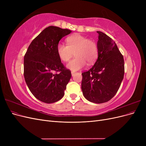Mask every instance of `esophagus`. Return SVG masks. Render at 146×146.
<instances>
[{
  "label": "esophagus",
  "instance_id": "obj_1",
  "mask_svg": "<svg viewBox=\"0 0 146 146\" xmlns=\"http://www.w3.org/2000/svg\"><path fill=\"white\" fill-rule=\"evenodd\" d=\"M75 74H76V72H74V71H72V72H71V74H72V76H74Z\"/></svg>",
  "mask_w": 146,
  "mask_h": 146
}]
</instances>
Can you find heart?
Listing matches in <instances>:
<instances>
[{
    "instance_id": "b5f03b06",
    "label": "heart",
    "mask_w": 146,
    "mask_h": 146,
    "mask_svg": "<svg viewBox=\"0 0 146 146\" xmlns=\"http://www.w3.org/2000/svg\"><path fill=\"white\" fill-rule=\"evenodd\" d=\"M67 45L58 43L56 46V52L61 60L68 61L74 55L76 57L69 61L67 68L76 71L85 66L86 63L91 65L94 63L98 55V49L96 44L81 35L76 34L66 39Z\"/></svg>"
}]
</instances>
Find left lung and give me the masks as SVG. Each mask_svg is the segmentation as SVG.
<instances>
[{"label":"left lung","instance_id":"1","mask_svg":"<svg viewBox=\"0 0 146 146\" xmlns=\"http://www.w3.org/2000/svg\"><path fill=\"white\" fill-rule=\"evenodd\" d=\"M97 33L98 58L89 70L82 74V90L88 100L102 104L117 93L124 75V60L111 38L99 31Z\"/></svg>","mask_w":146,"mask_h":146}]
</instances>
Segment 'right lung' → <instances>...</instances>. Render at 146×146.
Listing matches in <instances>:
<instances>
[{"mask_svg":"<svg viewBox=\"0 0 146 146\" xmlns=\"http://www.w3.org/2000/svg\"><path fill=\"white\" fill-rule=\"evenodd\" d=\"M71 32L49 26L33 39L24 55L25 82L32 94L42 102L54 103L64 96L72 76L61 63L56 46L61 38Z\"/></svg>","mask_w":146,"mask_h":146,"instance_id":"obj_1","label":"right lung"}]
</instances>
